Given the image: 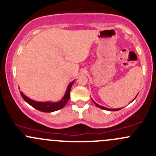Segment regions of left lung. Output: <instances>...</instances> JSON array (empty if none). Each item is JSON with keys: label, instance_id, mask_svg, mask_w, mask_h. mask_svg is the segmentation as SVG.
Masks as SVG:
<instances>
[{"label": "left lung", "instance_id": "8db88e82", "mask_svg": "<svg viewBox=\"0 0 156 156\" xmlns=\"http://www.w3.org/2000/svg\"><path fill=\"white\" fill-rule=\"evenodd\" d=\"M136 97H135L134 99H133V100H135V99H136ZM91 100H92V99H91ZM93 101H94V100H93ZM94 103H95V105L96 106H97V107H99V108H102V109H104V110H108V111H119V110H120L121 108H106V107H104V106H100V105H98L97 104V103H95V102L94 101Z\"/></svg>", "mask_w": 156, "mask_h": 156}]
</instances>
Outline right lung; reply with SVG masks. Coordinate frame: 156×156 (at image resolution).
Instances as JSON below:
<instances>
[{"instance_id": "add662e5", "label": "right lung", "mask_w": 156, "mask_h": 156, "mask_svg": "<svg viewBox=\"0 0 156 156\" xmlns=\"http://www.w3.org/2000/svg\"><path fill=\"white\" fill-rule=\"evenodd\" d=\"M73 82L74 81L69 84L66 91L65 93V95L62 97V100L58 102H55V103H53V102L34 101V100L26 97L23 92H20V94H21V96L26 103H29L30 106H31L32 107L36 108V109L39 110L41 112H55L59 109H61V108H62L66 106L67 102L69 101V97H70L71 87H72V84H73Z\"/></svg>"}]
</instances>
